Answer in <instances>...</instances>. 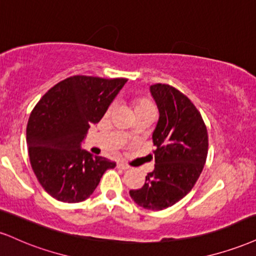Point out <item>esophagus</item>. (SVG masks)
<instances>
[{
    "label": "esophagus",
    "instance_id": "1",
    "mask_svg": "<svg viewBox=\"0 0 256 256\" xmlns=\"http://www.w3.org/2000/svg\"><path fill=\"white\" fill-rule=\"evenodd\" d=\"M116 167L120 168V169H124V170H126V169L130 168L128 164H125V163H122V162H118V163H116Z\"/></svg>",
    "mask_w": 256,
    "mask_h": 256
}]
</instances>
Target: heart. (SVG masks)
<instances>
[{
  "mask_svg": "<svg viewBox=\"0 0 256 256\" xmlns=\"http://www.w3.org/2000/svg\"><path fill=\"white\" fill-rule=\"evenodd\" d=\"M131 107L134 114H137V113H140V112H155V106H154L152 101L150 100V98H148L146 96H137L132 98ZM112 110H113V107L110 106L108 108H107L106 113H104V116H108L110 113H112Z\"/></svg>",
  "mask_w": 256,
  "mask_h": 256,
  "instance_id": "1",
  "label": "heart"
}]
</instances>
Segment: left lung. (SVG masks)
<instances>
[{"instance_id":"obj_1","label":"left lung","mask_w":256,"mask_h":256,"mask_svg":"<svg viewBox=\"0 0 256 256\" xmlns=\"http://www.w3.org/2000/svg\"><path fill=\"white\" fill-rule=\"evenodd\" d=\"M150 90L160 110L152 134L155 169L130 196L142 208L160 211L193 188L208 158V136L202 114L184 93L163 83L152 84Z\"/></svg>"}]
</instances>
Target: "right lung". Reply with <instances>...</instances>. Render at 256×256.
I'll list each match as a JSON object with an SVG mask.
<instances>
[{
	"mask_svg": "<svg viewBox=\"0 0 256 256\" xmlns=\"http://www.w3.org/2000/svg\"><path fill=\"white\" fill-rule=\"evenodd\" d=\"M126 78L70 76L46 92L26 130L30 162L39 184L54 199L80 202L90 196L116 163L92 156L81 142L102 118Z\"/></svg>",
	"mask_w": 256,
	"mask_h": 256,
	"instance_id": "right-lung-1",
	"label": "right lung"
}]
</instances>
